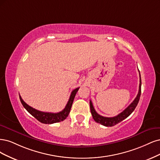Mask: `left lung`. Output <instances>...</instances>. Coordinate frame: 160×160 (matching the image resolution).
Segmentation results:
<instances>
[{"instance_id": "8db88e82", "label": "left lung", "mask_w": 160, "mask_h": 160, "mask_svg": "<svg viewBox=\"0 0 160 160\" xmlns=\"http://www.w3.org/2000/svg\"><path fill=\"white\" fill-rule=\"evenodd\" d=\"M139 73H140V71H139ZM141 86H142V81H141V76L140 73V86H139V91L136 98L124 110H123L122 112H121L120 114L114 117H111V118L104 117L98 114V113L96 112L93 105H92V101L90 100V107L91 114L95 122H96L97 123H99L100 124L104 126L111 127V126H114L116 125L117 123H120L122 120L126 119V118L130 116L133 112V110H135L136 107L138 104V102L140 100V98L141 95Z\"/></svg>"}]
</instances>
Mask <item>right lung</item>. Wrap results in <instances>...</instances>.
Here are the masks:
<instances>
[{
	"mask_svg": "<svg viewBox=\"0 0 160 160\" xmlns=\"http://www.w3.org/2000/svg\"><path fill=\"white\" fill-rule=\"evenodd\" d=\"M80 88H77L74 89L70 94L69 100L67 103V104L63 110H62L58 113H50V112H44L38 111L34 108L28 106L27 103H25L24 100L22 99L21 96L19 95L20 102H21L22 106L27 110L30 114L34 116L36 119L38 120L39 122L46 124H52L54 123H57L64 120L68 116L69 113L70 112V109L72 105L74 99V97L77 93V92L79 90Z\"/></svg>",
	"mask_w": 160,
	"mask_h": 160,
	"instance_id": "add662e5",
	"label": "right lung"
}]
</instances>
